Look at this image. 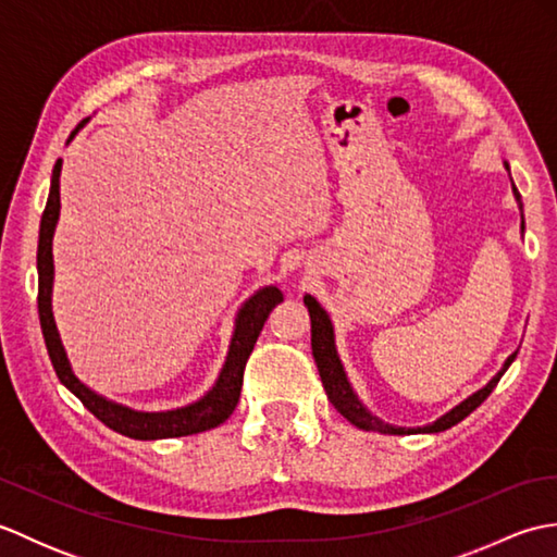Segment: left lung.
Here are the masks:
<instances>
[{"label":"left lung","mask_w":557,"mask_h":557,"mask_svg":"<svg viewBox=\"0 0 557 557\" xmlns=\"http://www.w3.org/2000/svg\"><path fill=\"white\" fill-rule=\"evenodd\" d=\"M505 168L510 170V164L505 162ZM512 191H515V198L519 203V210H522V196H519L515 182H512ZM522 232H524V215H522ZM304 304H306V309H309V315H311V349H313V359H315V366H318V373H321V381H323V387L327 393V399L333 401V407L342 413V417H345L349 423L357 425V429H363V431H377V433H389V435H411V433H441V431L453 429L455 423H459L461 419H467L469 413L474 411L481 405V401L493 393V387L498 385L503 373L510 369V363L517 357V351L510 354L507 361L503 363V369L495 373L486 385L476 389L474 395H469L465 401H459L455 409H449L447 413H443L441 419H435L429 425H421V429H401V425L385 423L383 419L373 417V413L361 405V399L357 397V393H354L349 381H347L345 366H342V361L337 357L335 330H333V323H330V315L325 313L323 306L311 297V294H306Z\"/></svg>","instance_id":"left-lung-1"}]
</instances>
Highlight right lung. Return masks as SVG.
Returning a JSON list of instances; mask_svg holds the SVG:
<instances>
[{"label":"right lung","instance_id":"right-lung-1","mask_svg":"<svg viewBox=\"0 0 557 557\" xmlns=\"http://www.w3.org/2000/svg\"><path fill=\"white\" fill-rule=\"evenodd\" d=\"M86 124L83 120L69 140L78 134V128ZM59 174H62V160L54 162L52 170V184L50 196H47V206L40 220V239H38V315L40 327L45 337L47 354L54 366V373L66 389H71L86 407L92 417L100 419L108 429L122 433L134 441H160V437H182L194 435L215 429L222 421L232 417V411L239 401L242 383H244V369L246 361L251 357L256 339L263 330L270 311L282 301V292L270 285L258 289L253 297H248L234 321V333L230 342L227 359H224L222 371L218 375L215 385L200 397L194 405H186L172 411H136L132 407L116 405V401L92 393L88 385H83L71 371V363L66 359V349L59 339L57 323L52 315V282H54V260H52V236L59 220Z\"/></svg>","mask_w":557,"mask_h":557}]
</instances>
